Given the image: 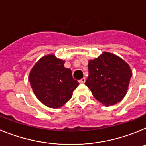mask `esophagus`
Listing matches in <instances>:
<instances>
[{"label":"esophagus","mask_w":146,"mask_h":146,"mask_svg":"<svg viewBox=\"0 0 146 146\" xmlns=\"http://www.w3.org/2000/svg\"><path fill=\"white\" fill-rule=\"evenodd\" d=\"M86 78H85V77H83V78H82V79L80 80L78 82H79L80 83H85V82H86Z\"/></svg>","instance_id":"esophagus-1"}]
</instances>
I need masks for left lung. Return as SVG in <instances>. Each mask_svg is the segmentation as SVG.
Instances as JSON below:
<instances>
[{
	"label": "left lung",
	"instance_id": "8db88e82",
	"mask_svg": "<svg viewBox=\"0 0 146 146\" xmlns=\"http://www.w3.org/2000/svg\"><path fill=\"white\" fill-rule=\"evenodd\" d=\"M86 86L105 106L117 104L127 92L132 72L129 66L117 55L104 52L89 60Z\"/></svg>",
	"mask_w": 146,
	"mask_h": 146
}]
</instances>
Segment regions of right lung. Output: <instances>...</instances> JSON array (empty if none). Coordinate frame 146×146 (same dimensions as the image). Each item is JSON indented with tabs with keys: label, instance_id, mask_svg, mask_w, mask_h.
<instances>
[{
	"label": "right lung",
	"instance_id": "1",
	"mask_svg": "<svg viewBox=\"0 0 146 146\" xmlns=\"http://www.w3.org/2000/svg\"><path fill=\"white\" fill-rule=\"evenodd\" d=\"M64 64V60L49 55L40 59L30 72L28 80L35 95L49 108L63 106L79 85Z\"/></svg>",
	"mask_w": 146,
	"mask_h": 146
}]
</instances>
